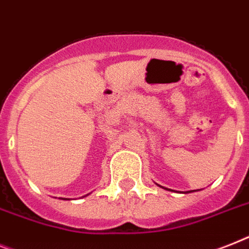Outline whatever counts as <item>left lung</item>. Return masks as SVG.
Returning a JSON list of instances; mask_svg holds the SVG:
<instances>
[{"label":"left lung","instance_id":"obj_1","mask_svg":"<svg viewBox=\"0 0 249 249\" xmlns=\"http://www.w3.org/2000/svg\"><path fill=\"white\" fill-rule=\"evenodd\" d=\"M157 185H159V184H157ZM159 187H161V185H159ZM161 188H163V187H161ZM163 189H166V191H171V189H167V188H163ZM192 192H196V191H188V192H185V193H192Z\"/></svg>","mask_w":249,"mask_h":249}]
</instances>
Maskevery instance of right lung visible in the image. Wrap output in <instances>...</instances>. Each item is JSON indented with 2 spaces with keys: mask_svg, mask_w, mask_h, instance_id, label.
<instances>
[{
  "mask_svg": "<svg viewBox=\"0 0 249 249\" xmlns=\"http://www.w3.org/2000/svg\"><path fill=\"white\" fill-rule=\"evenodd\" d=\"M87 196H88V195H87ZM61 199H64V198H61ZM65 199H66V198H65Z\"/></svg>",
  "mask_w": 249,
  "mask_h": 249,
  "instance_id": "1",
  "label": "right lung"
}]
</instances>
